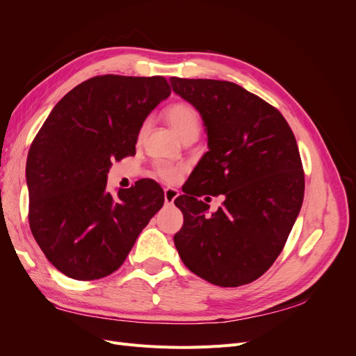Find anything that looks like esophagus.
Returning <instances> with one entry per match:
<instances>
[{"mask_svg":"<svg viewBox=\"0 0 356 356\" xmlns=\"http://www.w3.org/2000/svg\"><path fill=\"white\" fill-rule=\"evenodd\" d=\"M178 190H175V188H170V187H168V188H165V203L166 204H174V200L178 197Z\"/></svg>","mask_w":356,"mask_h":356,"instance_id":"obj_1","label":"esophagus"}]
</instances>
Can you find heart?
I'll return each instance as SVG.
<instances>
[{
	"instance_id": "1",
	"label": "heart",
	"mask_w": 356,
	"mask_h": 356,
	"mask_svg": "<svg viewBox=\"0 0 356 356\" xmlns=\"http://www.w3.org/2000/svg\"><path fill=\"white\" fill-rule=\"evenodd\" d=\"M166 117L169 124L174 127V131L179 135L182 141L188 138L197 139L200 134V115L195 106L186 102L174 104L168 108ZM147 126L148 123L145 122L141 127V135L144 134ZM156 174L166 182H177L182 174V168L170 163H159L156 166Z\"/></svg>"
}]
</instances>
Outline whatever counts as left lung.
I'll return each mask as SVG.
<instances>
[{
    "label": "left lung",
    "mask_w": 356,
    "mask_h": 356,
    "mask_svg": "<svg viewBox=\"0 0 356 356\" xmlns=\"http://www.w3.org/2000/svg\"><path fill=\"white\" fill-rule=\"evenodd\" d=\"M172 90L199 111L204 154L175 204L184 224L174 242L188 270L218 286L250 284L284 250L305 197L296 138L275 106L232 81L170 77ZM225 195L209 218L197 197Z\"/></svg>",
    "instance_id": "left-lung-1"
}]
</instances>
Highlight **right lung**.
Listing matches in <instances>:
<instances>
[{"instance_id":"1","label":"right lung","mask_w":356,"mask_h":356,"mask_svg":"<svg viewBox=\"0 0 356 356\" xmlns=\"http://www.w3.org/2000/svg\"><path fill=\"white\" fill-rule=\"evenodd\" d=\"M170 95L166 79L98 75L55 105L26 161L29 227L59 272L93 281L115 272L163 207L153 179L106 191L111 161L135 156L147 115Z\"/></svg>"}]
</instances>
